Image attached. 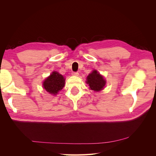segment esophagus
<instances>
[{"label": "esophagus", "mask_w": 156, "mask_h": 156, "mask_svg": "<svg viewBox=\"0 0 156 156\" xmlns=\"http://www.w3.org/2000/svg\"><path fill=\"white\" fill-rule=\"evenodd\" d=\"M72 75H73V76H78L79 75V73L78 72H72Z\"/></svg>", "instance_id": "esophagus-1"}]
</instances>
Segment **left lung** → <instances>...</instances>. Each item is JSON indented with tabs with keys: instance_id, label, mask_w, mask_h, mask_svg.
Returning a JSON list of instances; mask_svg holds the SVG:
<instances>
[{
	"instance_id": "1",
	"label": "left lung",
	"mask_w": 156,
	"mask_h": 156,
	"mask_svg": "<svg viewBox=\"0 0 156 156\" xmlns=\"http://www.w3.org/2000/svg\"><path fill=\"white\" fill-rule=\"evenodd\" d=\"M86 81L90 88L94 91H100L105 85V81L96 70H94L87 76Z\"/></svg>"
}]
</instances>
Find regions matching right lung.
Segmentation results:
<instances>
[{"label":"right lung","instance_id":"right-lung-1","mask_svg":"<svg viewBox=\"0 0 156 156\" xmlns=\"http://www.w3.org/2000/svg\"><path fill=\"white\" fill-rule=\"evenodd\" d=\"M64 84L65 79L62 75L58 72H53L45 80L43 85L47 92L56 95L63 88Z\"/></svg>","mask_w":156,"mask_h":156}]
</instances>
